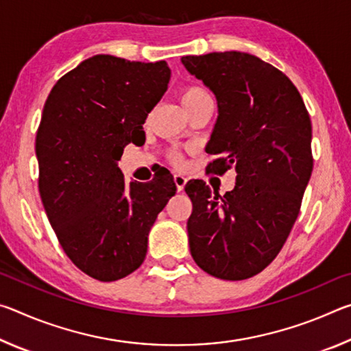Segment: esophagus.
Here are the masks:
<instances>
[{
	"label": "esophagus",
	"mask_w": 351,
	"mask_h": 351,
	"mask_svg": "<svg viewBox=\"0 0 351 351\" xmlns=\"http://www.w3.org/2000/svg\"><path fill=\"white\" fill-rule=\"evenodd\" d=\"M173 181H175V186H176L178 192H182L184 186H186V182H187V178L182 176V175H175Z\"/></svg>",
	"instance_id": "34e87169"
}]
</instances>
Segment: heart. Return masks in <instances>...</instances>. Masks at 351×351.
<instances>
[{"mask_svg": "<svg viewBox=\"0 0 351 351\" xmlns=\"http://www.w3.org/2000/svg\"><path fill=\"white\" fill-rule=\"evenodd\" d=\"M206 99H209V94H207L203 90V88L195 86V85L186 86L181 91V94H180L181 105H182V108H184V111H186V112H189L190 110H193L195 106L199 105ZM170 159H171V162H173L175 165H182V158H181L180 153H171Z\"/></svg>", "mask_w": 351, "mask_h": 351, "instance_id": "obj_1", "label": "heart"}]
</instances>
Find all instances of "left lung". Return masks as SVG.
I'll list each match as a JSON object with an SVG mask.
<instances>
[{
	"mask_svg": "<svg viewBox=\"0 0 351 351\" xmlns=\"http://www.w3.org/2000/svg\"><path fill=\"white\" fill-rule=\"evenodd\" d=\"M217 99L218 116L206 152L213 173L235 167L223 197L206 182L186 184L193 210L190 254L223 280H245L280 252L299 215L313 171L311 121L299 91L282 71L247 52L181 58Z\"/></svg>",
	"mask_w": 351,
	"mask_h": 351,
	"instance_id": "1",
	"label": "left lung"
}]
</instances>
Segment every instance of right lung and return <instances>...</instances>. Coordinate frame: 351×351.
<instances>
[{"label":"right lung","mask_w":351,"mask_h":351,"mask_svg":"<svg viewBox=\"0 0 351 351\" xmlns=\"http://www.w3.org/2000/svg\"><path fill=\"white\" fill-rule=\"evenodd\" d=\"M170 74L164 60L99 54L64 74L45 104L35 139L40 197L63 251L100 282L139 268L148 232L176 193L169 171L128 184L117 167L123 148L145 141L142 125Z\"/></svg>","instance_id":"1"}]
</instances>
